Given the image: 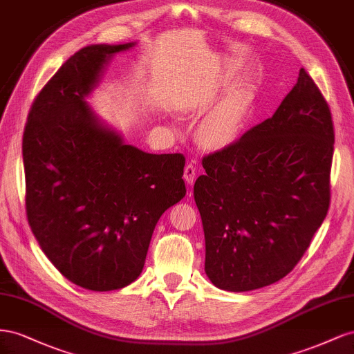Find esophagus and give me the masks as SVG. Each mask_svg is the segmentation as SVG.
Wrapping results in <instances>:
<instances>
[{
	"label": "esophagus",
	"instance_id": "34e87169",
	"mask_svg": "<svg viewBox=\"0 0 354 354\" xmlns=\"http://www.w3.org/2000/svg\"><path fill=\"white\" fill-rule=\"evenodd\" d=\"M196 174H197L196 163H194V161H189V163H188V165L185 166V169H184V179H185V183H187L189 187L194 184Z\"/></svg>",
	"mask_w": 354,
	"mask_h": 354
}]
</instances>
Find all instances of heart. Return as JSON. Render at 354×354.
I'll list each match as a JSON object with an SVG mask.
<instances>
[{"label":"heart","mask_w":354,"mask_h":354,"mask_svg":"<svg viewBox=\"0 0 354 354\" xmlns=\"http://www.w3.org/2000/svg\"><path fill=\"white\" fill-rule=\"evenodd\" d=\"M250 104L249 92H240L212 111L198 127L201 145L212 149H224L233 145L243 127Z\"/></svg>","instance_id":"1"}]
</instances>
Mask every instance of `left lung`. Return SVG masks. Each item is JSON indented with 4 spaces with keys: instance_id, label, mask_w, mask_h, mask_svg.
<instances>
[{
    "instance_id": "1",
    "label": "left lung",
    "mask_w": 354,
    "mask_h": 354,
    "mask_svg": "<svg viewBox=\"0 0 354 354\" xmlns=\"http://www.w3.org/2000/svg\"><path fill=\"white\" fill-rule=\"evenodd\" d=\"M332 154L329 106L301 68L271 118L203 158L194 200L212 283L248 292L292 271L326 218Z\"/></svg>"
}]
</instances>
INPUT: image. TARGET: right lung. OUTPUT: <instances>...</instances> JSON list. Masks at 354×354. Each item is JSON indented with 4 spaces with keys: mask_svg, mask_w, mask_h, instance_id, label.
Masks as SVG:
<instances>
[{
    "mask_svg": "<svg viewBox=\"0 0 354 354\" xmlns=\"http://www.w3.org/2000/svg\"><path fill=\"white\" fill-rule=\"evenodd\" d=\"M135 46L78 50L34 100L24 133L32 233L60 274L96 292L133 283L160 216L187 193L183 154L126 144L87 102L109 60Z\"/></svg>",
    "mask_w": 354,
    "mask_h": 354,
    "instance_id": "1",
    "label": "right lung"
}]
</instances>
